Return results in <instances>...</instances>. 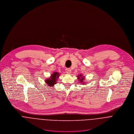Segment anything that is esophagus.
I'll list each match as a JSON object with an SVG mask.
<instances>
[{
    "mask_svg": "<svg viewBox=\"0 0 134 134\" xmlns=\"http://www.w3.org/2000/svg\"><path fill=\"white\" fill-rule=\"evenodd\" d=\"M66 73H68V74H70V73H71V69H69V68L66 69Z\"/></svg>",
    "mask_w": 134,
    "mask_h": 134,
    "instance_id": "34e87169",
    "label": "esophagus"
}]
</instances>
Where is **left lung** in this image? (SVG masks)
I'll list each match as a JSON object with an SVG mask.
<instances>
[{"instance_id":"1","label":"left lung","mask_w":134,"mask_h":134,"mask_svg":"<svg viewBox=\"0 0 134 134\" xmlns=\"http://www.w3.org/2000/svg\"><path fill=\"white\" fill-rule=\"evenodd\" d=\"M80 76L81 77V78L80 77H78V79H80V82H82L83 81V80H84V78H83V77H81V76Z\"/></svg>"}]
</instances>
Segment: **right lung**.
I'll use <instances>...</instances> for the list:
<instances>
[{
	"instance_id": "obj_1",
	"label": "right lung",
	"mask_w": 134,
	"mask_h": 134,
	"mask_svg": "<svg viewBox=\"0 0 134 134\" xmlns=\"http://www.w3.org/2000/svg\"><path fill=\"white\" fill-rule=\"evenodd\" d=\"M59 73L57 72H55L54 73V74H53V75H52V77H50L49 78L47 79V80H45V82H46V83H47V85H48V86H49L50 87L51 86H53L54 85H55V83H56V80L57 79V78L59 76Z\"/></svg>"
}]
</instances>
